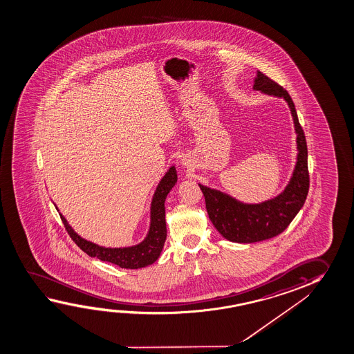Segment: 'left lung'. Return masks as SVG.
<instances>
[{
    "label": "left lung",
    "mask_w": 354,
    "mask_h": 354,
    "mask_svg": "<svg viewBox=\"0 0 354 354\" xmlns=\"http://www.w3.org/2000/svg\"><path fill=\"white\" fill-rule=\"evenodd\" d=\"M252 88L264 95L283 98L288 103L297 134V163L284 191L272 199L256 204L237 201L225 192L198 183L205 198L209 219L215 229L226 240L237 243L263 241L281 234L303 208L309 192L308 147L292 97L281 86L259 71L253 80Z\"/></svg>",
    "instance_id": "left-lung-1"
}]
</instances>
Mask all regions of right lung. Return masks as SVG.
Instances as JSON below:
<instances>
[{"mask_svg": "<svg viewBox=\"0 0 354 354\" xmlns=\"http://www.w3.org/2000/svg\"><path fill=\"white\" fill-rule=\"evenodd\" d=\"M176 182L177 171L174 166H171L158 182V187L153 192L150 204V224L145 239L133 246L104 247L86 240L73 230V226L68 224L66 218L59 212L57 205H54L60 214V218L68 230V235L71 236L75 243L90 257H95L103 262L115 264L125 270H140L155 263L162 252L163 245L167 236L165 219V201L169 191L176 185Z\"/></svg>", "mask_w": 354, "mask_h": 354, "instance_id": "right-lung-1", "label": "right lung"}]
</instances>
